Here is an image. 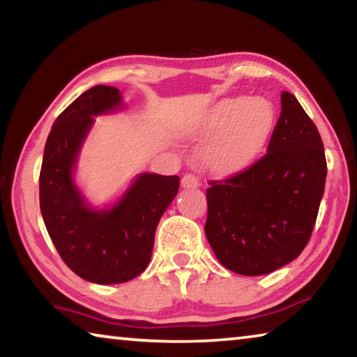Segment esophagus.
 <instances>
[{
	"label": "esophagus",
	"instance_id": "1",
	"mask_svg": "<svg viewBox=\"0 0 357 357\" xmlns=\"http://www.w3.org/2000/svg\"><path fill=\"white\" fill-rule=\"evenodd\" d=\"M181 184H183L184 189H197L198 185H200V181H198V178L195 176V174H185V176L183 178V181H181Z\"/></svg>",
	"mask_w": 357,
	"mask_h": 357
}]
</instances>
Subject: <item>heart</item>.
I'll use <instances>...</instances> for the list:
<instances>
[{"label": "heart", "instance_id": "1", "mask_svg": "<svg viewBox=\"0 0 357 357\" xmlns=\"http://www.w3.org/2000/svg\"><path fill=\"white\" fill-rule=\"evenodd\" d=\"M273 123V105L266 99L220 100L203 121L204 132L220 134L209 153V165L219 173L241 170L263 146Z\"/></svg>", "mask_w": 357, "mask_h": 357}]
</instances>
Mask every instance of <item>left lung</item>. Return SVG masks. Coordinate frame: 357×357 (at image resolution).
<instances>
[{
	"instance_id": "left-lung-1",
	"label": "left lung",
	"mask_w": 357,
	"mask_h": 357,
	"mask_svg": "<svg viewBox=\"0 0 357 357\" xmlns=\"http://www.w3.org/2000/svg\"><path fill=\"white\" fill-rule=\"evenodd\" d=\"M268 153L249 168L209 181L204 233L219 261L243 275L291 263L309 243L321 203L326 155L317 126L298 99L282 93Z\"/></svg>"
}]
</instances>
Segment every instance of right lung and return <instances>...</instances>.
Segmentation results:
<instances>
[{
    "instance_id": "add662e5",
    "label": "right lung",
    "mask_w": 357,
    "mask_h": 357,
    "mask_svg": "<svg viewBox=\"0 0 357 357\" xmlns=\"http://www.w3.org/2000/svg\"><path fill=\"white\" fill-rule=\"evenodd\" d=\"M123 104L119 89L98 84L59 114L48 134L39 176L40 213L59 257L82 279L113 285L135 279L151 259L157 223L179 176L143 173L110 209L89 208L74 183L78 153L93 116Z\"/></svg>"
}]
</instances>
